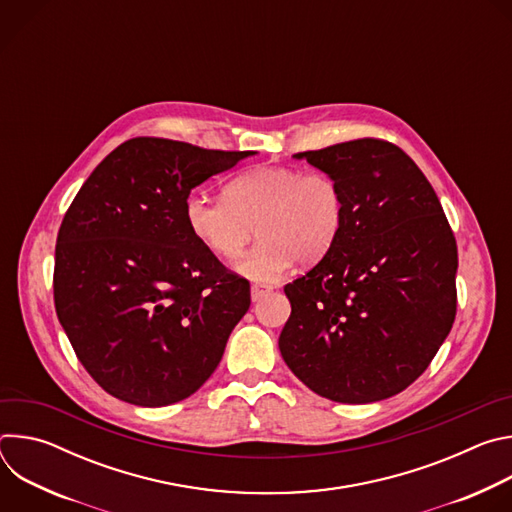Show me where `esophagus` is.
<instances>
[{
  "label": "esophagus",
  "mask_w": 512,
  "mask_h": 512,
  "mask_svg": "<svg viewBox=\"0 0 512 512\" xmlns=\"http://www.w3.org/2000/svg\"><path fill=\"white\" fill-rule=\"evenodd\" d=\"M271 289H273V287L267 285V283H253V285H251V300H253V302H259L263 296L269 294Z\"/></svg>",
  "instance_id": "1"
}]
</instances>
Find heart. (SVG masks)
<instances>
[{
  "instance_id": "obj_1",
  "label": "heart",
  "mask_w": 512,
  "mask_h": 512,
  "mask_svg": "<svg viewBox=\"0 0 512 512\" xmlns=\"http://www.w3.org/2000/svg\"><path fill=\"white\" fill-rule=\"evenodd\" d=\"M346 216L340 182L326 170L255 166L231 178L223 198L192 192L184 221L194 241L218 259H237L255 235L259 243L237 271L273 281L294 265L320 261L338 241Z\"/></svg>"
}]
</instances>
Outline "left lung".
<instances>
[{
	"mask_svg": "<svg viewBox=\"0 0 512 512\" xmlns=\"http://www.w3.org/2000/svg\"><path fill=\"white\" fill-rule=\"evenodd\" d=\"M342 186L336 245L283 287L287 367L320 397L373 403L407 389L452 330L458 247L444 208L395 143L362 137L300 152Z\"/></svg>",
	"mask_w": 512,
	"mask_h": 512,
	"instance_id": "1",
	"label": "left lung"
}]
</instances>
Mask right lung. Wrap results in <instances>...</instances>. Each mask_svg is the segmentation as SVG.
Here are the masks:
<instances>
[{
	"instance_id": "right-lung-1",
	"label": "right lung",
	"mask_w": 512,
	"mask_h": 512,
	"mask_svg": "<svg viewBox=\"0 0 512 512\" xmlns=\"http://www.w3.org/2000/svg\"><path fill=\"white\" fill-rule=\"evenodd\" d=\"M251 154L133 137L68 206L54 306L77 358L109 395L141 407L178 403L221 362L251 287L194 241L184 202Z\"/></svg>"
}]
</instances>
